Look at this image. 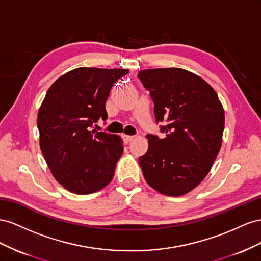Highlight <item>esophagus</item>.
Returning a JSON list of instances; mask_svg holds the SVG:
<instances>
[{
	"mask_svg": "<svg viewBox=\"0 0 261 261\" xmlns=\"http://www.w3.org/2000/svg\"><path fill=\"white\" fill-rule=\"evenodd\" d=\"M123 139H124L125 142H130V141H132L133 139H135V136H126V135H124Z\"/></svg>",
	"mask_w": 261,
	"mask_h": 261,
	"instance_id": "34e87169",
	"label": "esophagus"
}]
</instances>
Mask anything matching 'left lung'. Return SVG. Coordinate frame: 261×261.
<instances>
[{
	"label": "left lung",
	"mask_w": 261,
	"mask_h": 261,
	"mask_svg": "<svg viewBox=\"0 0 261 261\" xmlns=\"http://www.w3.org/2000/svg\"><path fill=\"white\" fill-rule=\"evenodd\" d=\"M154 101L163 139L147 135L148 150L139 159L146 182L163 195L178 197L204 179L220 152L224 109L206 82L178 68L140 71Z\"/></svg>",
	"instance_id": "8db88e82"
}]
</instances>
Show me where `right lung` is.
<instances>
[{"mask_svg": "<svg viewBox=\"0 0 261 261\" xmlns=\"http://www.w3.org/2000/svg\"><path fill=\"white\" fill-rule=\"evenodd\" d=\"M128 72L77 68L48 89L37 117L40 148L51 174L66 190L87 195L113 179L123 152L122 140L89 128L99 119L106 120L110 89Z\"/></svg>", "mask_w": 261, "mask_h": 261, "instance_id": "obj_1", "label": "right lung"}]
</instances>
